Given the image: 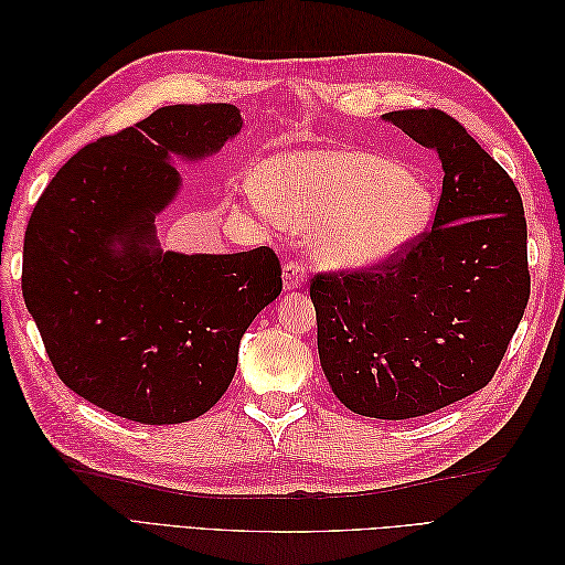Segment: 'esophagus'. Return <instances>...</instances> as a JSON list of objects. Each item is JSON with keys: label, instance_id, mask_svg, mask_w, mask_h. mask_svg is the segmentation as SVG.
<instances>
[{"label": "esophagus", "instance_id": "obj_1", "mask_svg": "<svg viewBox=\"0 0 565 565\" xmlns=\"http://www.w3.org/2000/svg\"><path fill=\"white\" fill-rule=\"evenodd\" d=\"M306 282V268L299 262H287L282 268V285L289 292V289H297Z\"/></svg>", "mask_w": 565, "mask_h": 565}]
</instances>
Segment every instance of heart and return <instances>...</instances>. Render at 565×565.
I'll use <instances>...</instances> for the list:
<instances>
[{"label": "heart", "instance_id": "b5f03b06", "mask_svg": "<svg viewBox=\"0 0 565 565\" xmlns=\"http://www.w3.org/2000/svg\"><path fill=\"white\" fill-rule=\"evenodd\" d=\"M247 200L273 226L313 228L311 249L334 268L393 262L429 228L436 198L413 169L380 152L297 150L266 162Z\"/></svg>", "mask_w": 565, "mask_h": 565}]
</instances>
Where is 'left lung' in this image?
I'll list each match as a JSON object with an SVG mask.
<instances>
[{
    "mask_svg": "<svg viewBox=\"0 0 565 565\" xmlns=\"http://www.w3.org/2000/svg\"><path fill=\"white\" fill-rule=\"evenodd\" d=\"M438 152L443 191L431 231L382 266L316 273L318 353L351 413L409 419L481 391L530 297L519 188L455 117L384 115Z\"/></svg>",
    "mask_w": 565,
    "mask_h": 565,
    "instance_id": "obj_1",
    "label": "left lung"
}]
</instances>
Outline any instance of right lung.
<instances>
[{
	"label": "right lung",
	"instance_id": "right-lung-1",
	"mask_svg": "<svg viewBox=\"0 0 565 565\" xmlns=\"http://www.w3.org/2000/svg\"><path fill=\"white\" fill-rule=\"evenodd\" d=\"M243 129L231 104L164 106L84 146L28 221L23 299L61 382L117 417L195 419L224 396L245 330L282 292L270 247L162 252L156 214L179 193L172 158Z\"/></svg>",
	"mask_w": 565,
	"mask_h": 565
}]
</instances>
